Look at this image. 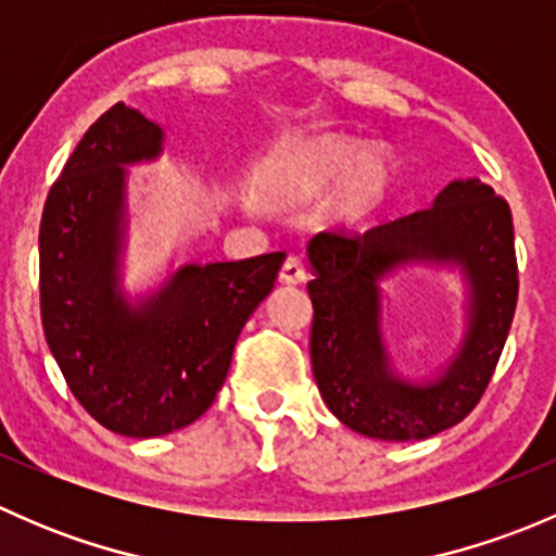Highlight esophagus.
Wrapping results in <instances>:
<instances>
[{"mask_svg": "<svg viewBox=\"0 0 556 556\" xmlns=\"http://www.w3.org/2000/svg\"><path fill=\"white\" fill-rule=\"evenodd\" d=\"M306 279V268L301 263V257L290 255L288 261L282 263V271H279V282L285 285H301Z\"/></svg>", "mask_w": 556, "mask_h": 556, "instance_id": "obj_1", "label": "esophagus"}]
</instances>
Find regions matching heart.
I'll use <instances>...</instances> for the list:
<instances>
[{"label":"heart","instance_id":"heart-1","mask_svg":"<svg viewBox=\"0 0 556 556\" xmlns=\"http://www.w3.org/2000/svg\"><path fill=\"white\" fill-rule=\"evenodd\" d=\"M397 182V164L384 148L363 150L346 134L295 139L263 172V193L288 210L317 204L336 188L330 217L368 223L384 210Z\"/></svg>","mask_w":556,"mask_h":556}]
</instances>
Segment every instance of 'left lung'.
<instances>
[{"instance_id": "left-lung-1", "label": "left lung", "mask_w": 556, "mask_h": 556, "mask_svg": "<svg viewBox=\"0 0 556 556\" xmlns=\"http://www.w3.org/2000/svg\"><path fill=\"white\" fill-rule=\"evenodd\" d=\"M312 371L330 412L357 433L419 441L463 422L484 395L506 346L519 295L511 206L481 179H457L433 206L309 242ZM412 260L457 262L471 285L464 350L439 383L397 380L378 330V279Z\"/></svg>"}]
</instances>
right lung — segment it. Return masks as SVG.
<instances>
[{"instance_id": "add662e5", "label": "right lung", "mask_w": 556, "mask_h": 556, "mask_svg": "<svg viewBox=\"0 0 556 556\" xmlns=\"http://www.w3.org/2000/svg\"><path fill=\"white\" fill-rule=\"evenodd\" d=\"M164 131L123 102L86 131L39 223L42 330L72 395L106 430L153 439L195 422L231 368L285 252L182 266L137 309L117 288L123 166L161 153Z\"/></svg>"}]
</instances>
